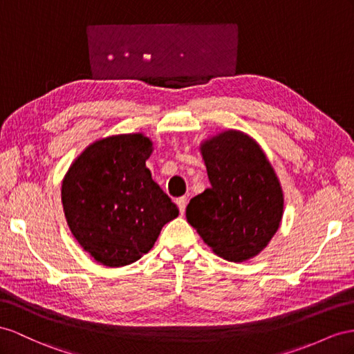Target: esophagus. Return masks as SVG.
<instances>
[{
  "mask_svg": "<svg viewBox=\"0 0 354 354\" xmlns=\"http://www.w3.org/2000/svg\"><path fill=\"white\" fill-rule=\"evenodd\" d=\"M187 203H188V198L184 196V197H179L176 198V205L179 207V212L184 214L185 212V207H187Z\"/></svg>",
  "mask_w": 354,
  "mask_h": 354,
  "instance_id": "obj_1",
  "label": "esophagus"
}]
</instances>
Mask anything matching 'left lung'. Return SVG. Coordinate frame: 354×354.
<instances>
[{
	"mask_svg": "<svg viewBox=\"0 0 354 354\" xmlns=\"http://www.w3.org/2000/svg\"><path fill=\"white\" fill-rule=\"evenodd\" d=\"M211 187L193 197L187 221L216 256L245 261L277 233L284 196L274 167L248 134L225 130L201 143Z\"/></svg>",
	"mask_w": 354,
	"mask_h": 354,
	"instance_id": "left-lung-1",
	"label": "left lung"
}]
</instances>
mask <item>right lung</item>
<instances>
[{
    "label": "right lung",
    "instance_id": "obj_1",
    "mask_svg": "<svg viewBox=\"0 0 354 354\" xmlns=\"http://www.w3.org/2000/svg\"><path fill=\"white\" fill-rule=\"evenodd\" d=\"M152 142L142 133L95 140L62 179L61 201L76 241L109 268L134 263L153 247L162 225L179 215L153 183L147 160Z\"/></svg>",
    "mask_w": 354,
    "mask_h": 354
}]
</instances>
